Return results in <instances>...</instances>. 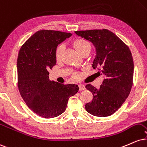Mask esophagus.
<instances>
[{"instance_id": "1", "label": "esophagus", "mask_w": 147, "mask_h": 147, "mask_svg": "<svg viewBox=\"0 0 147 147\" xmlns=\"http://www.w3.org/2000/svg\"><path fill=\"white\" fill-rule=\"evenodd\" d=\"M84 89H85V87H84V85H82V84H80V85H79V90L82 91L84 90Z\"/></svg>"}]
</instances>
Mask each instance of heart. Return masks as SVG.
I'll use <instances>...</instances> for the list:
<instances>
[{
    "instance_id": "obj_1",
    "label": "heart",
    "mask_w": 147,
    "mask_h": 147,
    "mask_svg": "<svg viewBox=\"0 0 147 147\" xmlns=\"http://www.w3.org/2000/svg\"><path fill=\"white\" fill-rule=\"evenodd\" d=\"M73 45L75 49L77 50V51L81 55L82 53L85 52V51H91V45L88 41L85 40L84 39H78L75 40L73 43ZM64 49H65V47L63 45H60L57 47L56 51V59L58 62L60 61L63 58V54ZM74 79L78 80L79 78V76L76 74L74 75Z\"/></svg>"
}]
</instances>
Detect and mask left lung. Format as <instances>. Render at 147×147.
<instances>
[{"label":"left lung","mask_w":147,"mask_h":147,"mask_svg":"<svg viewBox=\"0 0 147 147\" xmlns=\"http://www.w3.org/2000/svg\"><path fill=\"white\" fill-rule=\"evenodd\" d=\"M78 36L94 44L96 50L92 67L105 76L99 89L89 84L94 95L86 111L98 117L109 116L118 109L130 94L134 78V60L129 47L108 29L76 31Z\"/></svg>","instance_id":"8db88e82"}]
</instances>
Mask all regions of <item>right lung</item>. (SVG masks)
I'll use <instances>...</instances> for the list:
<instances>
[{"label": "right lung", "instance_id": "obj_1", "mask_svg": "<svg viewBox=\"0 0 147 147\" xmlns=\"http://www.w3.org/2000/svg\"><path fill=\"white\" fill-rule=\"evenodd\" d=\"M71 36L53 30L36 32L22 45L17 60L18 87L28 107L45 118L58 116L66 110L69 98L79 90L77 84H63L49 78L56 65L57 46Z\"/></svg>", "mask_w": 147, "mask_h": 147}]
</instances>
